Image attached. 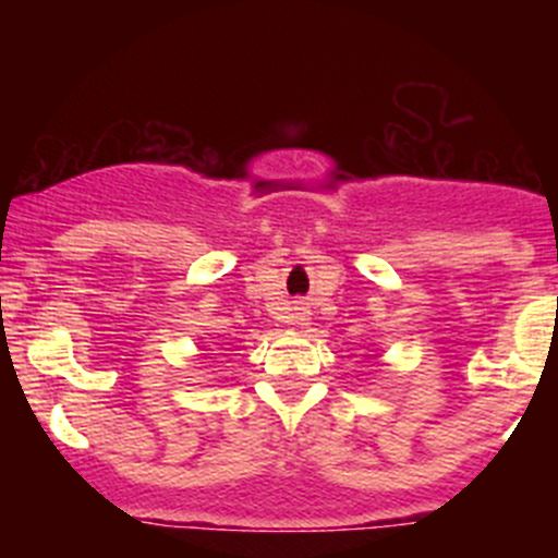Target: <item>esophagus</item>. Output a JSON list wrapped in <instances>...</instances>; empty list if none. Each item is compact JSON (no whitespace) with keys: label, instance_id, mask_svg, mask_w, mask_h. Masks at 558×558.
Instances as JSON below:
<instances>
[{"label":"esophagus","instance_id":"1","mask_svg":"<svg viewBox=\"0 0 558 558\" xmlns=\"http://www.w3.org/2000/svg\"><path fill=\"white\" fill-rule=\"evenodd\" d=\"M295 325H306V319H303V314H298V317H295Z\"/></svg>","mask_w":558,"mask_h":558}]
</instances>
